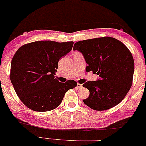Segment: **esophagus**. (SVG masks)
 Instances as JSON below:
<instances>
[{
    "instance_id": "obj_1",
    "label": "esophagus",
    "mask_w": 146,
    "mask_h": 146,
    "mask_svg": "<svg viewBox=\"0 0 146 146\" xmlns=\"http://www.w3.org/2000/svg\"><path fill=\"white\" fill-rule=\"evenodd\" d=\"M82 87H83L82 86V84H77V88H82Z\"/></svg>"
}]
</instances>
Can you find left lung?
I'll list each match as a JSON object with an SVG mask.
<instances>
[{
    "instance_id": "8db88e82",
    "label": "left lung",
    "mask_w": 146,
    "mask_h": 146,
    "mask_svg": "<svg viewBox=\"0 0 146 146\" xmlns=\"http://www.w3.org/2000/svg\"><path fill=\"white\" fill-rule=\"evenodd\" d=\"M73 50L84 56L88 66L99 78L83 84L90 91L84 103L96 111L113 108L125 97L132 86L134 60L124 43L113 37L95 38L75 43Z\"/></svg>"
}]
</instances>
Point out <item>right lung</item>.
Returning <instances> with one entry per match:
<instances>
[{"mask_svg": "<svg viewBox=\"0 0 146 146\" xmlns=\"http://www.w3.org/2000/svg\"><path fill=\"white\" fill-rule=\"evenodd\" d=\"M73 42L35 41L20 47L11 60L10 80L27 108L48 111L58 107L64 94L77 82L61 83L55 78L60 58L71 50Z\"/></svg>", "mask_w": 146, "mask_h": 146, "instance_id": "1", "label": "right lung"}]
</instances>
